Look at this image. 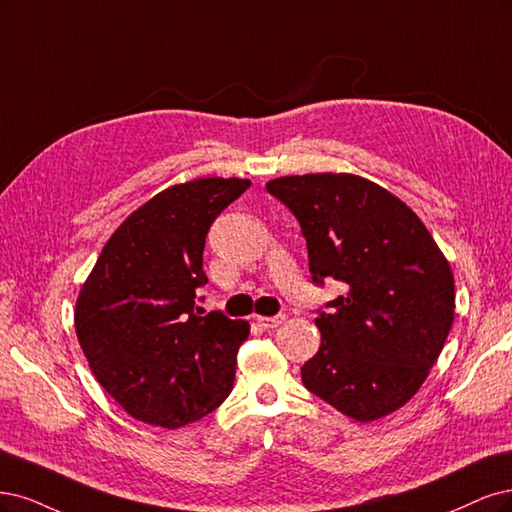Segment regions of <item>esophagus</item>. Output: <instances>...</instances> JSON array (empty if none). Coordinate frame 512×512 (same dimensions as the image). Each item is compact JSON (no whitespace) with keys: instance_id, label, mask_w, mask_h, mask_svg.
<instances>
[{"instance_id":"obj_1","label":"esophagus","mask_w":512,"mask_h":512,"mask_svg":"<svg viewBox=\"0 0 512 512\" xmlns=\"http://www.w3.org/2000/svg\"><path fill=\"white\" fill-rule=\"evenodd\" d=\"M285 315H274V317H257V323L263 327V329H274L278 327L280 323H285Z\"/></svg>"}]
</instances>
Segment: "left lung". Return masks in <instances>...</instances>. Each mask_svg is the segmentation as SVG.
Listing matches in <instances>:
<instances>
[{"label": "left lung", "mask_w": 512, "mask_h": 512, "mask_svg": "<svg viewBox=\"0 0 512 512\" xmlns=\"http://www.w3.org/2000/svg\"><path fill=\"white\" fill-rule=\"evenodd\" d=\"M266 189L300 221L312 283L346 289L317 310L321 346L302 366L304 387L357 421L398 410L451 332L449 261L415 212L361 176H283Z\"/></svg>", "instance_id": "8db88e82"}]
</instances>
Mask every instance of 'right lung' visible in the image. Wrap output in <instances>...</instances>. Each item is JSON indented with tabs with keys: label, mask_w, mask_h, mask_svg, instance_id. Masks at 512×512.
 Instances as JSON below:
<instances>
[{
	"label": "right lung",
	"mask_w": 512,
	"mask_h": 512,
	"mask_svg": "<svg viewBox=\"0 0 512 512\" xmlns=\"http://www.w3.org/2000/svg\"><path fill=\"white\" fill-rule=\"evenodd\" d=\"M251 180L200 178L157 193L106 242L76 302L89 368L131 417L176 430L225 402L246 321L197 302L208 229Z\"/></svg>",
	"instance_id": "obj_1"
}]
</instances>
